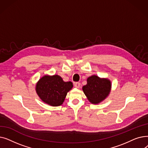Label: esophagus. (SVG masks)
<instances>
[{
	"label": "esophagus",
	"mask_w": 148,
	"mask_h": 148,
	"mask_svg": "<svg viewBox=\"0 0 148 148\" xmlns=\"http://www.w3.org/2000/svg\"><path fill=\"white\" fill-rule=\"evenodd\" d=\"M74 86H75L76 88H79L80 86V83H79V82L74 83Z\"/></svg>",
	"instance_id": "1"
}]
</instances>
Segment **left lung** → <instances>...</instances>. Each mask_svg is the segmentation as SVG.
Listing matches in <instances>:
<instances>
[{
    "instance_id": "1",
    "label": "left lung",
    "mask_w": 148,
    "mask_h": 148,
    "mask_svg": "<svg viewBox=\"0 0 148 148\" xmlns=\"http://www.w3.org/2000/svg\"><path fill=\"white\" fill-rule=\"evenodd\" d=\"M112 89L111 81L107 78H100L93 75L87 79V84L82 90L89 101L94 104L101 103L109 95Z\"/></svg>"
}]
</instances>
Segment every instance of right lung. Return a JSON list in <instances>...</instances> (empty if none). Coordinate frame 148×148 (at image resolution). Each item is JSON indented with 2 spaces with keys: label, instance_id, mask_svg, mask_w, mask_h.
I'll return each mask as SVG.
<instances>
[{
  "label": "right lung",
  "instance_id": "obj_1",
  "mask_svg": "<svg viewBox=\"0 0 148 148\" xmlns=\"http://www.w3.org/2000/svg\"><path fill=\"white\" fill-rule=\"evenodd\" d=\"M73 87L72 82H64L60 75H45L37 82L35 90L44 103L56 107L63 104Z\"/></svg>",
  "mask_w": 148,
  "mask_h": 148
}]
</instances>
